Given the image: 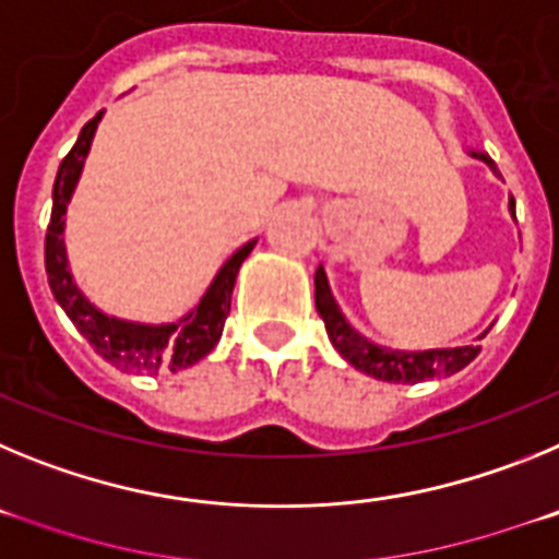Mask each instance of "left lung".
I'll use <instances>...</instances> for the list:
<instances>
[{"instance_id": "obj_1", "label": "left lung", "mask_w": 559, "mask_h": 559, "mask_svg": "<svg viewBox=\"0 0 559 559\" xmlns=\"http://www.w3.org/2000/svg\"><path fill=\"white\" fill-rule=\"evenodd\" d=\"M473 156L487 162L492 170H498L496 162H492L487 153L478 151L473 153ZM510 206L515 210V201H510ZM316 310L322 316L333 347L338 349L355 369L372 374V378L378 380H389V383H419V380L437 378V374H453L459 372V369L467 367V364L481 353V347H476V344L453 349H426V353H400V349L378 347V344H372L369 338H364L358 330L349 328V322L344 319L338 305H335L333 294H330L328 276H324L322 265L316 269Z\"/></svg>"}]
</instances>
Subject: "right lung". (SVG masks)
Listing matches in <instances>:
<instances>
[{
  "label": "right lung",
  "mask_w": 559,
  "mask_h": 559,
  "mask_svg": "<svg viewBox=\"0 0 559 559\" xmlns=\"http://www.w3.org/2000/svg\"><path fill=\"white\" fill-rule=\"evenodd\" d=\"M103 114L92 117L86 126L81 128V136L72 145V151L63 156L61 167H58L56 187H52V215H49L47 240H44V263H47V280L52 296L58 299L67 316L72 319L83 338L95 347L100 358H106L111 367L120 372L133 374H156L162 369L179 372V369L192 367L195 360L212 353V347L218 344L221 333H224L226 316L231 308V288H235L237 271L243 263L249 251L254 249L257 240H249L243 249H237L235 254L224 263L218 276L212 280L210 290L199 302V308L192 310L187 319L179 324H133L111 319V316L100 313L95 305H88L86 296L78 290L72 283V274L67 269V249H63V212H67L72 190L78 185V176L83 170V159H86L95 128L100 122Z\"/></svg>",
  "instance_id": "obj_1"
}]
</instances>
